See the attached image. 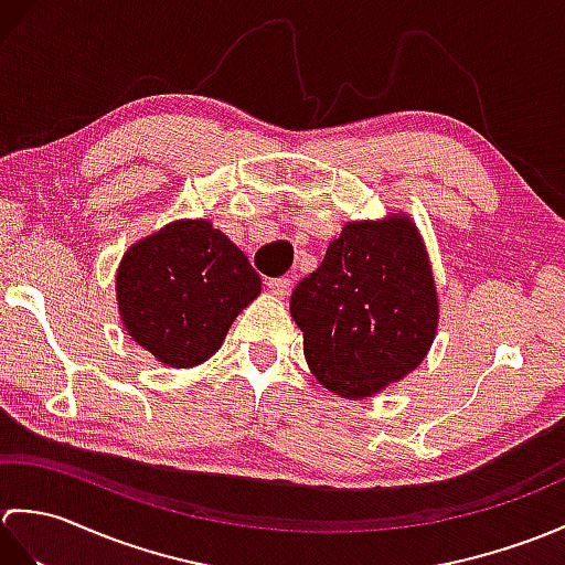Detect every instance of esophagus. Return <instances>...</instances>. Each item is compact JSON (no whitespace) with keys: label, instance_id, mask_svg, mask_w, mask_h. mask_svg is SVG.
Instances as JSON below:
<instances>
[{"label":"esophagus","instance_id":"34e87169","mask_svg":"<svg viewBox=\"0 0 565 565\" xmlns=\"http://www.w3.org/2000/svg\"><path fill=\"white\" fill-rule=\"evenodd\" d=\"M267 289L274 294V296H286L291 289V279L289 276H281V279H269L267 281Z\"/></svg>","mask_w":565,"mask_h":565}]
</instances>
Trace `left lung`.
I'll use <instances>...</instances> for the list:
<instances>
[{
  "mask_svg": "<svg viewBox=\"0 0 565 565\" xmlns=\"http://www.w3.org/2000/svg\"><path fill=\"white\" fill-rule=\"evenodd\" d=\"M306 362L328 391L366 398L423 362L437 332V291L405 215L347 223L291 294Z\"/></svg>",
  "mask_w": 565,
  "mask_h": 565,
  "instance_id": "8db88e82",
  "label": "left lung"
}]
</instances>
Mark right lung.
I'll return each instance as SVG.
<instances>
[{"mask_svg": "<svg viewBox=\"0 0 565 565\" xmlns=\"http://www.w3.org/2000/svg\"><path fill=\"white\" fill-rule=\"evenodd\" d=\"M259 274L209 221H177L130 247L116 276L124 326L162 364L186 369L218 352Z\"/></svg>", "mask_w": 565, "mask_h": 565, "instance_id": "obj_1", "label": "right lung"}]
</instances>
